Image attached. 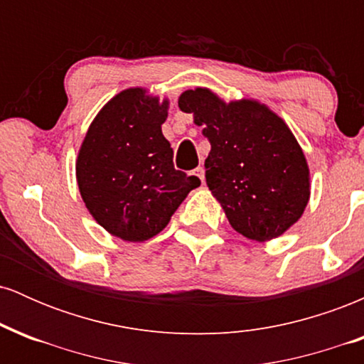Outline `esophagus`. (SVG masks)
Instances as JSON below:
<instances>
[{
  "label": "esophagus",
  "instance_id": "34e87169",
  "mask_svg": "<svg viewBox=\"0 0 364 364\" xmlns=\"http://www.w3.org/2000/svg\"><path fill=\"white\" fill-rule=\"evenodd\" d=\"M191 174L198 178L202 183L205 181V171H203V168H196V169H193V171H191Z\"/></svg>",
  "mask_w": 364,
  "mask_h": 364
}]
</instances>
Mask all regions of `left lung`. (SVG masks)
<instances>
[{
    "label": "left lung",
    "instance_id": "8db88e82",
    "mask_svg": "<svg viewBox=\"0 0 364 364\" xmlns=\"http://www.w3.org/2000/svg\"><path fill=\"white\" fill-rule=\"evenodd\" d=\"M178 106L210 141L207 186L232 229L263 243L298 223L310 200V168L281 116L253 99L225 102L205 87L183 92Z\"/></svg>",
    "mask_w": 364,
    "mask_h": 364
}]
</instances>
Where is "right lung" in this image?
Returning a JSON list of instances; mask_svg holds the SVG:
<instances>
[{
	"mask_svg": "<svg viewBox=\"0 0 364 364\" xmlns=\"http://www.w3.org/2000/svg\"><path fill=\"white\" fill-rule=\"evenodd\" d=\"M169 101L144 87L116 94L90 123L78 150L77 183L95 223L132 243L154 237L200 179L173 164L162 135Z\"/></svg>",
	"mask_w": 364,
	"mask_h": 364,
	"instance_id": "obj_1",
	"label": "right lung"
}]
</instances>
